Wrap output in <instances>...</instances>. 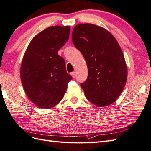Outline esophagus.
Wrapping results in <instances>:
<instances>
[{"instance_id": "obj_1", "label": "esophagus", "mask_w": 151, "mask_h": 151, "mask_svg": "<svg viewBox=\"0 0 151 151\" xmlns=\"http://www.w3.org/2000/svg\"><path fill=\"white\" fill-rule=\"evenodd\" d=\"M70 75L72 76V77L73 78H75L76 77V73L75 72H72L71 73H70Z\"/></svg>"}]
</instances>
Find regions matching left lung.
Segmentation results:
<instances>
[{"label": "left lung", "instance_id": "1", "mask_svg": "<svg viewBox=\"0 0 151 151\" xmlns=\"http://www.w3.org/2000/svg\"><path fill=\"white\" fill-rule=\"evenodd\" d=\"M72 41L87 63L88 78L81 84L86 98L98 107L112 104L123 91L128 74L117 41L105 28L90 23L74 27Z\"/></svg>", "mask_w": 151, "mask_h": 151}]
</instances>
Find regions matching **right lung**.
<instances>
[{
	"mask_svg": "<svg viewBox=\"0 0 151 151\" xmlns=\"http://www.w3.org/2000/svg\"><path fill=\"white\" fill-rule=\"evenodd\" d=\"M69 26H52L35 36L25 51L21 66L22 87L34 104L51 108L62 101L72 76L58 51L69 40Z\"/></svg>",
	"mask_w": 151,
	"mask_h": 151,
	"instance_id": "add662e5",
	"label": "right lung"
}]
</instances>
